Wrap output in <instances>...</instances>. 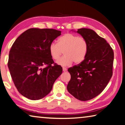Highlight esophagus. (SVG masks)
Segmentation results:
<instances>
[{
    "instance_id": "34e87169",
    "label": "esophagus",
    "mask_w": 125,
    "mask_h": 125,
    "mask_svg": "<svg viewBox=\"0 0 125 125\" xmlns=\"http://www.w3.org/2000/svg\"><path fill=\"white\" fill-rule=\"evenodd\" d=\"M62 70H63V71L65 72L67 70V69L65 68V67H62Z\"/></svg>"
}]
</instances>
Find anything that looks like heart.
<instances>
[{"instance_id":"b5f03b06","label":"heart","mask_w":125,"mask_h":125,"mask_svg":"<svg viewBox=\"0 0 125 125\" xmlns=\"http://www.w3.org/2000/svg\"><path fill=\"white\" fill-rule=\"evenodd\" d=\"M49 50L52 58L55 60H58L64 52L65 55L57 63L61 66H68L73 61L78 64L84 60L88 52V44L83 37L66 33L58 39V44H50Z\"/></svg>"}]
</instances>
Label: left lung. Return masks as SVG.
Returning a JSON list of instances; mask_svg holds the SVG:
<instances>
[{
	"instance_id": "left-lung-1",
	"label": "left lung",
	"mask_w": 125,
	"mask_h": 125,
	"mask_svg": "<svg viewBox=\"0 0 125 125\" xmlns=\"http://www.w3.org/2000/svg\"><path fill=\"white\" fill-rule=\"evenodd\" d=\"M77 32L87 41L88 50L82 62L68 69L71 79L67 89L76 99L86 101L102 93L112 77L114 52L93 30L82 28Z\"/></svg>"
}]
</instances>
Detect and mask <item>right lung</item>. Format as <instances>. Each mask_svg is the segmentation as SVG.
Here are the masks:
<instances>
[{
  "instance_id": "add662e5",
  "label": "right lung",
  "mask_w": 125,
  "mask_h": 125,
  "mask_svg": "<svg viewBox=\"0 0 125 125\" xmlns=\"http://www.w3.org/2000/svg\"><path fill=\"white\" fill-rule=\"evenodd\" d=\"M61 33L49 28H30L12 45L8 67L17 91L28 99L36 100L45 97L62 73V67L54 64L49 50L50 44Z\"/></svg>"
}]
</instances>
